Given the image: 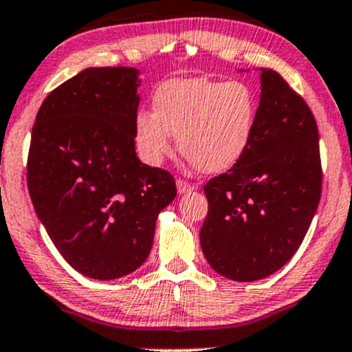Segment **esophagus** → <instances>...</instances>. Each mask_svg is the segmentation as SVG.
<instances>
[{"label":"esophagus","mask_w":352,"mask_h":352,"mask_svg":"<svg viewBox=\"0 0 352 352\" xmlns=\"http://www.w3.org/2000/svg\"><path fill=\"white\" fill-rule=\"evenodd\" d=\"M176 186H177V192H179V195H186V192H191L192 190H196L195 184L188 183V181H184V179H177Z\"/></svg>","instance_id":"obj_1"}]
</instances>
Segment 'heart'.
Instances as JSON below:
<instances>
[{
    "label": "heart",
    "mask_w": 352,
    "mask_h": 352,
    "mask_svg": "<svg viewBox=\"0 0 352 352\" xmlns=\"http://www.w3.org/2000/svg\"><path fill=\"white\" fill-rule=\"evenodd\" d=\"M153 109L134 119L139 157L162 164L177 135L181 153L203 173L225 171L243 156L258 112L255 92L245 82L206 77L166 80L154 92Z\"/></svg>",
    "instance_id": "1"
}]
</instances>
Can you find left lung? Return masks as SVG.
I'll list each match as a JSON object with an SVG mask.
<instances>
[{"instance_id": "1", "label": "left lung", "mask_w": 352, "mask_h": 352, "mask_svg": "<svg viewBox=\"0 0 352 352\" xmlns=\"http://www.w3.org/2000/svg\"><path fill=\"white\" fill-rule=\"evenodd\" d=\"M255 131L233 168L205 184L199 232L211 268L236 282L265 278L298 250L322 191L319 131L305 100L262 69Z\"/></svg>"}]
</instances>
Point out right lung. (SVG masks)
I'll return each mask as SVG.
<instances>
[{
  "label": "right lung",
  "mask_w": 352,
  "mask_h": 352,
  "mask_svg": "<svg viewBox=\"0 0 352 352\" xmlns=\"http://www.w3.org/2000/svg\"><path fill=\"white\" fill-rule=\"evenodd\" d=\"M139 70L85 69L48 94L32 131L26 181L36 217L63 258L96 280L144 263L175 177L142 164L134 119Z\"/></svg>",
  "instance_id": "right-lung-1"
}]
</instances>
